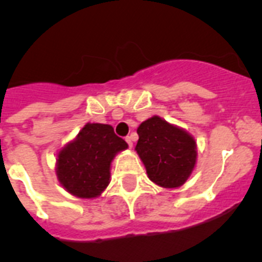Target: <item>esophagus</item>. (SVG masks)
<instances>
[{"label": "esophagus", "mask_w": 262, "mask_h": 262, "mask_svg": "<svg viewBox=\"0 0 262 262\" xmlns=\"http://www.w3.org/2000/svg\"><path fill=\"white\" fill-rule=\"evenodd\" d=\"M125 141H126V143H128V146H129V147L132 148V146H133V142H132V138H130V137H126V138H125Z\"/></svg>", "instance_id": "1"}]
</instances>
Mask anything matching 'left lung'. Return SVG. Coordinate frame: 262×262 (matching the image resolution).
I'll use <instances>...</instances> for the list:
<instances>
[{
	"label": "left lung",
	"instance_id": "left-lung-1",
	"mask_svg": "<svg viewBox=\"0 0 262 262\" xmlns=\"http://www.w3.org/2000/svg\"><path fill=\"white\" fill-rule=\"evenodd\" d=\"M136 151L148 178L164 189L182 186L196 164V142L182 128L152 116L137 129Z\"/></svg>",
	"mask_w": 262,
	"mask_h": 262
}]
</instances>
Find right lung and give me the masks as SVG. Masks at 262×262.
Listing matches in <instances>:
<instances>
[{"mask_svg": "<svg viewBox=\"0 0 262 262\" xmlns=\"http://www.w3.org/2000/svg\"><path fill=\"white\" fill-rule=\"evenodd\" d=\"M128 143L107 124L88 123L73 141L58 152L57 177L73 196L93 199L110 183V169L115 155Z\"/></svg>", "mask_w": 262, "mask_h": 262, "instance_id": "add662e5", "label": "right lung"}]
</instances>
